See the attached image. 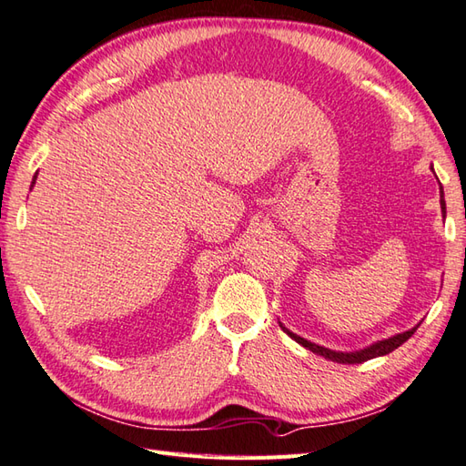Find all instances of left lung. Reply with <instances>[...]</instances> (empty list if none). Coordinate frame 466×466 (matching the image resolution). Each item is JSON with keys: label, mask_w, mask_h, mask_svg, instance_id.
Returning a JSON list of instances; mask_svg holds the SVG:
<instances>
[{"label": "left lung", "mask_w": 466, "mask_h": 466, "mask_svg": "<svg viewBox=\"0 0 466 466\" xmlns=\"http://www.w3.org/2000/svg\"><path fill=\"white\" fill-rule=\"evenodd\" d=\"M441 195H442V198H441L442 213H446V203H444V193H442V187H441ZM281 328H283V326H281ZM416 328H419V326H416ZM416 328L408 329V331H402V334H396V336L388 338V339L376 341V344L368 346V348H364V350H360V352H350V354H346V352H334V350H328V348H324V346L311 344V341H308V339H303V338L296 336V334H293V331H289L288 328H283V331H286V334H288L289 338L296 339L298 344H301L303 348H308L309 352L318 354V356H324L326 360H331V362H338V364H362V362H368V360H372V358H378V356H386V354L394 352L396 348H400V346L404 344V341H406L408 338H410V336L414 334Z\"/></svg>", "instance_id": "obj_1"}]
</instances>
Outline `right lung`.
Segmentation results:
<instances>
[{"mask_svg": "<svg viewBox=\"0 0 466 466\" xmlns=\"http://www.w3.org/2000/svg\"><path fill=\"white\" fill-rule=\"evenodd\" d=\"M34 180H35V177H34Z\"/></svg>", "mask_w": 466, "mask_h": 466, "instance_id": "right-lung-1", "label": "right lung"}]
</instances>
